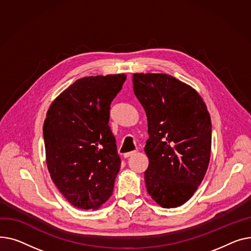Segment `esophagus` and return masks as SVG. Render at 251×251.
I'll return each mask as SVG.
<instances>
[{
	"instance_id": "34e87169",
	"label": "esophagus",
	"mask_w": 251,
	"mask_h": 251,
	"mask_svg": "<svg viewBox=\"0 0 251 251\" xmlns=\"http://www.w3.org/2000/svg\"><path fill=\"white\" fill-rule=\"evenodd\" d=\"M134 154H136V151H130V152L125 153V154H124V157H125V158H127V157H130L131 155H134Z\"/></svg>"
}]
</instances>
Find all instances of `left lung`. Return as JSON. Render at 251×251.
I'll return each instance as SVG.
<instances>
[{"instance_id":"1","label":"left lung","mask_w":251,"mask_h":251,"mask_svg":"<svg viewBox=\"0 0 251 251\" xmlns=\"http://www.w3.org/2000/svg\"><path fill=\"white\" fill-rule=\"evenodd\" d=\"M134 92L148 120V194L162 208H177L194 196L208 170L212 125L193 87L166 74L136 73Z\"/></svg>"}]
</instances>
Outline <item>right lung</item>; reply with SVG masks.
<instances>
[{
    "instance_id": "add662e5",
    "label": "right lung",
    "mask_w": 251,
    "mask_h": 251,
    "mask_svg": "<svg viewBox=\"0 0 251 251\" xmlns=\"http://www.w3.org/2000/svg\"><path fill=\"white\" fill-rule=\"evenodd\" d=\"M125 74L77 80L50 104L43 124L50 177L75 208L97 210L112 195L121 168L109 122Z\"/></svg>"
}]
</instances>
